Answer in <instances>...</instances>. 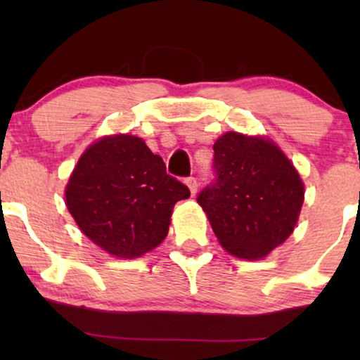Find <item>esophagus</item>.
Listing matches in <instances>:
<instances>
[{"label":"esophagus","instance_id":"esophagus-1","mask_svg":"<svg viewBox=\"0 0 360 360\" xmlns=\"http://www.w3.org/2000/svg\"><path fill=\"white\" fill-rule=\"evenodd\" d=\"M184 183L188 184L189 191H191V194L194 196V194L198 193V181H196V177H188V179H186Z\"/></svg>","mask_w":360,"mask_h":360}]
</instances>
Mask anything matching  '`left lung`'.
I'll return each mask as SVG.
<instances>
[{
    "label": "left lung",
    "instance_id": "8db88e82",
    "mask_svg": "<svg viewBox=\"0 0 360 360\" xmlns=\"http://www.w3.org/2000/svg\"><path fill=\"white\" fill-rule=\"evenodd\" d=\"M213 181L198 194L230 254L262 259L295 230L304 188L298 171L269 140L229 131L213 146Z\"/></svg>",
    "mask_w": 360,
    "mask_h": 360
}]
</instances>
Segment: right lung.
Listing matches in <instances>:
<instances>
[{
	"mask_svg": "<svg viewBox=\"0 0 360 360\" xmlns=\"http://www.w3.org/2000/svg\"><path fill=\"white\" fill-rule=\"evenodd\" d=\"M188 186L134 135L105 137L81 155L65 205L82 233L111 255L140 257L166 238L171 213Z\"/></svg>",
	"mask_w": 360,
	"mask_h": 360,
	"instance_id": "right-lung-1",
	"label": "right lung"
}]
</instances>
